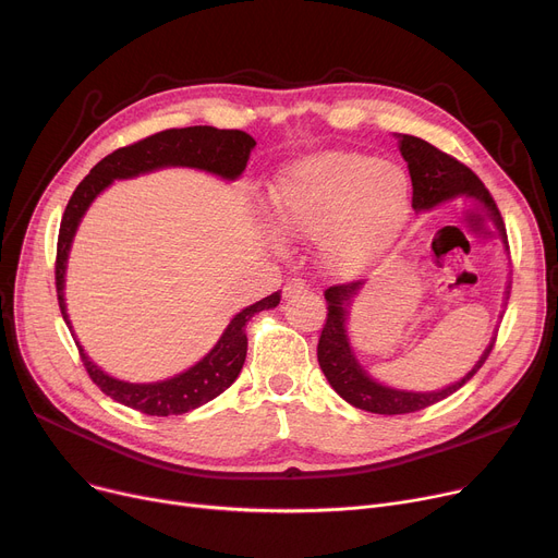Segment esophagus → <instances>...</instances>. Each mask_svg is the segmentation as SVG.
<instances>
[{"mask_svg": "<svg viewBox=\"0 0 558 558\" xmlns=\"http://www.w3.org/2000/svg\"><path fill=\"white\" fill-rule=\"evenodd\" d=\"M303 291H307V284H305V280H301V278L289 280V282L282 287V294H284V299L299 296V294H303Z\"/></svg>", "mask_w": 558, "mask_h": 558, "instance_id": "esophagus-1", "label": "esophagus"}]
</instances>
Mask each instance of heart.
<instances>
[{
  "label": "heart",
  "instance_id": "heart-1",
  "mask_svg": "<svg viewBox=\"0 0 558 558\" xmlns=\"http://www.w3.org/2000/svg\"><path fill=\"white\" fill-rule=\"evenodd\" d=\"M278 230L318 240L324 267L353 276L383 257L402 230L412 183L389 160L360 151H324L280 171L271 194Z\"/></svg>",
  "mask_w": 558,
  "mask_h": 558
}]
</instances>
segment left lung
<instances>
[{
    "instance_id": "8db88e82",
    "label": "left lung",
    "mask_w": 558,
    "mask_h": 558,
    "mask_svg": "<svg viewBox=\"0 0 558 558\" xmlns=\"http://www.w3.org/2000/svg\"><path fill=\"white\" fill-rule=\"evenodd\" d=\"M398 146L409 167V175H412V187H414L412 208L416 213L432 210L434 205L457 196L475 198L490 213L497 230H500L502 238L507 240L500 210H497L493 196L488 194V190L477 179V173L473 169H468L457 158L444 154L429 142L414 135H398ZM362 287H364V280H355V282L335 284L326 289L328 318L324 324V330H320V339L316 348L318 366L326 373L330 387L353 407L364 409V412H371V414H385V416L421 412V409L441 402L444 398L459 391L468 379L484 366L486 357L490 355L495 339L488 343V348L484 350V355L473 366V371H468L459 383L441 391L414 393V391H400V389H391L375 383V379L355 360V353L353 348H350L348 332H345L348 307L360 294Z\"/></svg>"
}]
</instances>
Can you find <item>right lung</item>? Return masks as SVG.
<instances>
[{
  "instance_id": "right-lung-1",
  "label": "right lung",
  "mask_w": 558,
  "mask_h": 558,
  "mask_svg": "<svg viewBox=\"0 0 558 558\" xmlns=\"http://www.w3.org/2000/svg\"><path fill=\"white\" fill-rule=\"evenodd\" d=\"M253 146H255V140L244 131L190 126V129L160 131L135 144L122 146V149L112 151L101 162H97L74 190L61 221V230H58L56 294H58V305H61V314L65 318L68 328L72 330L68 310H65L63 289H65V269H68V255L72 248V240L85 210L90 208V203L112 181L135 179L140 173H149L162 167H192V169H203L215 175H221L226 181H234L240 179L242 171L246 169ZM278 303H280V294L276 291V294L257 301L255 305L244 307L240 314H234V318L230 320L221 339L208 355H205L201 362H196L192 368H187L185 373L162 379V383L131 385V383H124V379H114L87 357L85 350L76 341L78 355L93 383L120 404L137 409V412L149 414V416L187 414L192 409L210 402L213 398L223 393L234 379H238L246 360V348H248L246 324L257 312L271 310Z\"/></svg>"
}]
</instances>
